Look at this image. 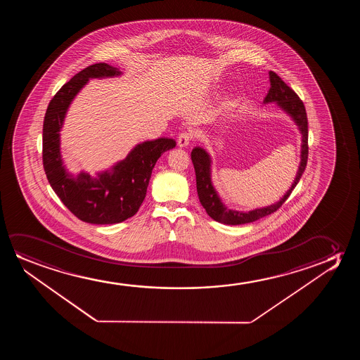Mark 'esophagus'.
<instances>
[{"instance_id":"esophagus-1","label":"esophagus","mask_w":360,"mask_h":360,"mask_svg":"<svg viewBox=\"0 0 360 360\" xmlns=\"http://www.w3.org/2000/svg\"><path fill=\"white\" fill-rule=\"evenodd\" d=\"M192 138V134L191 133L179 134V136L177 139L178 146L179 148H187L188 143H191Z\"/></svg>"}]
</instances>
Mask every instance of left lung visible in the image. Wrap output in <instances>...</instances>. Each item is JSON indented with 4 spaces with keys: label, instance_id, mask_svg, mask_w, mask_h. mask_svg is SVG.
I'll return each instance as SVG.
<instances>
[{
    "label": "left lung",
    "instance_id": "obj_1",
    "mask_svg": "<svg viewBox=\"0 0 360 360\" xmlns=\"http://www.w3.org/2000/svg\"><path fill=\"white\" fill-rule=\"evenodd\" d=\"M269 79H271V89L264 98V103L276 102L283 110L290 115L296 125L299 127L302 143H301V161L296 178L290 189L284 194L279 202L269 205V207H261L252 212H243L232 210L222 204L221 199L217 195L215 188L212 187V160L209 153L202 148H193L192 162L195 169V177H197V192L199 200L202 202V207L205 209L207 215L214 219L215 221L226 224V225H242L248 222L256 221L262 217H268L273 212H276L279 207L285 202L291 192L294 191L296 184L300 181L302 173L305 171L307 156H309V130H307V115H306L305 105L299 96L291 89L283 79L273 71H269Z\"/></svg>",
    "mask_w": 360,
    "mask_h": 360
}]
</instances>
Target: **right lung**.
<instances>
[{
    "label": "right lung",
    "instance_id": "add662e5",
    "mask_svg": "<svg viewBox=\"0 0 360 360\" xmlns=\"http://www.w3.org/2000/svg\"><path fill=\"white\" fill-rule=\"evenodd\" d=\"M120 74L105 63L79 71L50 101L43 125V166L50 186L75 217L96 225L117 224L134 217L145 199L158 158L176 146V141L168 138L139 143L123 161L94 178L89 173L74 176L66 171L60 153V130L70 104L89 79Z\"/></svg>",
    "mask_w": 360,
    "mask_h": 360
}]
</instances>
